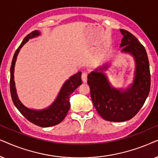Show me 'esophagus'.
Listing matches in <instances>:
<instances>
[{"label":"esophagus","mask_w":158,"mask_h":158,"mask_svg":"<svg viewBox=\"0 0 158 158\" xmlns=\"http://www.w3.org/2000/svg\"><path fill=\"white\" fill-rule=\"evenodd\" d=\"M81 79L84 83H86L87 81V73L86 72H83L81 73Z\"/></svg>","instance_id":"34e87169"}]
</instances>
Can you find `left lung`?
Listing matches in <instances>:
<instances>
[{"label":"left lung","mask_w":158,"mask_h":158,"mask_svg":"<svg viewBox=\"0 0 158 158\" xmlns=\"http://www.w3.org/2000/svg\"><path fill=\"white\" fill-rule=\"evenodd\" d=\"M122 51L129 52L136 61L135 77L131 87L125 91L111 87L106 75L99 69L88 75L87 84L97 111L108 121L123 122L131 119L144 105L150 89V64L146 50L126 29H121Z\"/></svg>","instance_id":"8db88e82"}]
</instances>
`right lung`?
<instances>
[{
    "label": "right lung",
    "mask_w": 158,
    "mask_h": 158,
    "mask_svg": "<svg viewBox=\"0 0 158 158\" xmlns=\"http://www.w3.org/2000/svg\"><path fill=\"white\" fill-rule=\"evenodd\" d=\"M39 35L40 32L38 31L35 30L31 31V33H29L24 37V40L22 41L19 47L16 50L15 53L14 55L13 59H12L11 66H10V92L14 104L15 105L16 108L19 110V112L29 121H30L34 124L39 126V127H49L60 123L66 116L69 108H70L69 97L79 85H81V73L78 72L69 78V80H67L62 87L58 98L48 108L42 110H35L25 107L19 100L16 92L15 83H14V66H15L16 60L19 52L22 46L29 40V39L38 36Z\"/></svg>",
    "instance_id": "right-lung-1"
}]
</instances>
